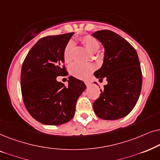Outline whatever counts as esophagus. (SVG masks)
Returning a JSON list of instances; mask_svg holds the SVG:
<instances>
[{"instance_id": "34e87169", "label": "esophagus", "mask_w": 160, "mask_h": 160, "mask_svg": "<svg viewBox=\"0 0 160 160\" xmlns=\"http://www.w3.org/2000/svg\"><path fill=\"white\" fill-rule=\"evenodd\" d=\"M85 84L86 85V86H89L91 83V82H89V81H85Z\"/></svg>"}]
</instances>
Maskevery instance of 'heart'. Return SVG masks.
Returning <instances> with one entry per match:
<instances>
[{
    "label": "heart",
    "mask_w": 160,
    "mask_h": 160,
    "mask_svg": "<svg viewBox=\"0 0 160 160\" xmlns=\"http://www.w3.org/2000/svg\"><path fill=\"white\" fill-rule=\"evenodd\" d=\"M81 43L87 49L91 54L96 53L100 48L99 42L94 37L90 35H86L80 39ZM74 50L73 42H68L63 51V59L65 62L69 63L72 60V52ZM94 69V67L91 63H82L75 62L70 66L69 70L72 75L78 78L85 79L88 77L91 72Z\"/></svg>",
    "instance_id": "b5f03b06"
}]
</instances>
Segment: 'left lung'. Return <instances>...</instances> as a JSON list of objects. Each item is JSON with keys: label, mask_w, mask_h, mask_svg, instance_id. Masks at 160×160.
I'll list each match as a JSON object with an SVG mask.
<instances>
[{"label": "left lung", "mask_w": 160, "mask_h": 160, "mask_svg": "<svg viewBox=\"0 0 160 160\" xmlns=\"http://www.w3.org/2000/svg\"><path fill=\"white\" fill-rule=\"evenodd\" d=\"M92 36L105 48L103 64L94 76L100 80L106 78L108 81L93 102V110L105 120L123 118L132 110L141 91L142 72L138 53L127 40L109 30L98 31Z\"/></svg>", "instance_id": "obj_1"}]
</instances>
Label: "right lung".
<instances>
[{
	"instance_id": "right-lung-1",
	"label": "right lung",
	"mask_w": 160,
	"mask_h": 160,
	"mask_svg": "<svg viewBox=\"0 0 160 160\" xmlns=\"http://www.w3.org/2000/svg\"><path fill=\"white\" fill-rule=\"evenodd\" d=\"M74 33L48 36L33 46L23 61L20 84L30 115L46 125H61L75 112L78 99L86 90L83 81L70 76L68 86L56 80L67 73L63 51Z\"/></svg>"
}]
</instances>
